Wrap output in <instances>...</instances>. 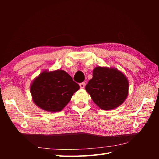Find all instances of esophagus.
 <instances>
[{
	"label": "esophagus",
	"instance_id": "esophagus-1",
	"mask_svg": "<svg viewBox=\"0 0 159 159\" xmlns=\"http://www.w3.org/2000/svg\"><path fill=\"white\" fill-rule=\"evenodd\" d=\"M79 85H80V87L81 89H83L84 87H85V82H83V83H80V84H79Z\"/></svg>",
	"mask_w": 159,
	"mask_h": 159
}]
</instances>
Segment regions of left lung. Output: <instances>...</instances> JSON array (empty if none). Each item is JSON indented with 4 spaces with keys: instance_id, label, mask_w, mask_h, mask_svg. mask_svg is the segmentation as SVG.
Masks as SVG:
<instances>
[{
    "instance_id": "left-lung-1",
    "label": "left lung",
    "mask_w": 159,
    "mask_h": 159,
    "mask_svg": "<svg viewBox=\"0 0 159 159\" xmlns=\"http://www.w3.org/2000/svg\"><path fill=\"white\" fill-rule=\"evenodd\" d=\"M85 89L100 109L111 110L119 107L126 100L128 82L124 74L117 69L96 67Z\"/></svg>"
}]
</instances>
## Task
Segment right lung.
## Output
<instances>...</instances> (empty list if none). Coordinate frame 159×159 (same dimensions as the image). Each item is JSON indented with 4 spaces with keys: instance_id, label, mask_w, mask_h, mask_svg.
Listing matches in <instances>:
<instances>
[{
    "instance_id": "obj_1",
    "label": "right lung",
    "mask_w": 159,
    "mask_h": 159,
    "mask_svg": "<svg viewBox=\"0 0 159 159\" xmlns=\"http://www.w3.org/2000/svg\"><path fill=\"white\" fill-rule=\"evenodd\" d=\"M79 88V84L65 71H44L33 80L31 93L37 106L46 111L57 112L67 105Z\"/></svg>"
}]
</instances>
